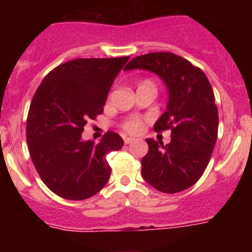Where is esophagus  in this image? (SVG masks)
I'll list each match as a JSON object with an SVG mask.
<instances>
[{
    "mask_svg": "<svg viewBox=\"0 0 252 252\" xmlns=\"http://www.w3.org/2000/svg\"><path fill=\"white\" fill-rule=\"evenodd\" d=\"M133 137H128V136H124V141H125V144H131V142L133 141Z\"/></svg>",
    "mask_w": 252,
    "mask_h": 252,
    "instance_id": "esophagus-1",
    "label": "esophagus"
}]
</instances>
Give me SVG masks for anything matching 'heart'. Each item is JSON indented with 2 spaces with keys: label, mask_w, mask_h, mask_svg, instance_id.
Listing matches in <instances>:
<instances>
[{
  "label": "heart",
  "mask_w": 252,
  "mask_h": 252,
  "mask_svg": "<svg viewBox=\"0 0 252 252\" xmlns=\"http://www.w3.org/2000/svg\"><path fill=\"white\" fill-rule=\"evenodd\" d=\"M144 83H151V82L146 81L144 82ZM124 127L125 130L130 131V132H137V131H140V128H141V122L137 119H131L128 120V121H126Z\"/></svg>",
  "instance_id": "1"
}]
</instances>
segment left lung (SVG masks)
<instances>
[{
  "label": "left lung",
  "mask_w": 252,
  "mask_h": 252,
  "mask_svg": "<svg viewBox=\"0 0 252 252\" xmlns=\"http://www.w3.org/2000/svg\"><path fill=\"white\" fill-rule=\"evenodd\" d=\"M142 69L157 74L168 91L166 110L155 131L170 130V142L146 139L142 178L162 193H178L199 180L208 165L218 132L215 93L201 69L173 53L133 58L125 70Z\"/></svg>",
  "instance_id": "obj_1"
}]
</instances>
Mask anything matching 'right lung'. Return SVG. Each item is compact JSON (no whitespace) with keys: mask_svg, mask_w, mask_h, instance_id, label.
Returning a JSON list of instances; mask_svg holds the SVG:
<instances>
[{"mask_svg":"<svg viewBox=\"0 0 252 252\" xmlns=\"http://www.w3.org/2000/svg\"><path fill=\"white\" fill-rule=\"evenodd\" d=\"M130 57L74 59L43 79L31 101L26 122L30 157L45 186L59 197L82 201L107 184L106 154L124 140L108 131L98 144L82 139L88 120L103 112L107 94Z\"/></svg>","mask_w":252,"mask_h":252,"instance_id":"obj_1","label":"right lung"}]
</instances>
